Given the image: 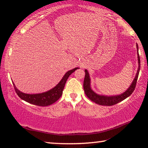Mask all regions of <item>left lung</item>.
I'll return each mask as SVG.
<instances>
[{
    "label": "left lung",
    "mask_w": 148,
    "mask_h": 148,
    "mask_svg": "<svg viewBox=\"0 0 148 148\" xmlns=\"http://www.w3.org/2000/svg\"><path fill=\"white\" fill-rule=\"evenodd\" d=\"M137 48V54H138V69L137 73L135 76L133 82H132L131 86L127 90L125 91L123 93L120 94L119 95H114V96H106V95H101L97 94L96 92L92 91L91 87V79H90L89 74L87 70H85L86 75H85V78L84 81V89L85 93L86 96L91 100V101L95 102V103L102 106H112L116 104L119 103V102L123 101L127 97L131 95L132 92L134 91L136 87V82L138 77L140 69V59L138 54V46L136 45Z\"/></svg>",
    "instance_id": "left-lung-1"
}]
</instances>
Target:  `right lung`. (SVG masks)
I'll return each instance as SVG.
<instances>
[{
    "mask_svg": "<svg viewBox=\"0 0 148 148\" xmlns=\"http://www.w3.org/2000/svg\"><path fill=\"white\" fill-rule=\"evenodd\" d=\"M77 69L79 68L77 67V68H75L67 72L56 86H55L53 89H50L46 92L38 94L24 93V92L20 91L19 90L17 89V87L15 86V84L13 82L15 91H16V93L20 98L22 100H23V101L29 102V103L36 105V106H49V105L53 104L54 102L58 101V99L61 97L62 94V91L64 89L67 79L70 76V75L72 73H73Z\"/></svg>",
    "mask_w": 148,
    "mask_h": 148,
    "instance_id": "add662e5",
    "label": "right lung"
}]
</instances>
